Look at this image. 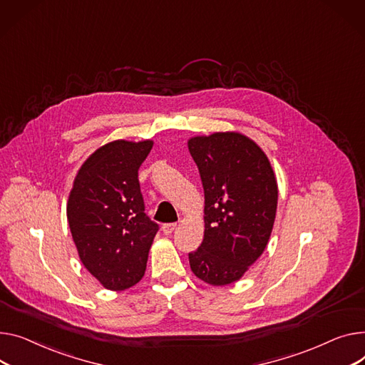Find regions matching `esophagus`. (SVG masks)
<instances>
[{
	"mask_svg": "<svg viewBox=\"0 0 365 365\" xmlns=\"http://www.w3.org/2000/svg\"><path fill=\"white\" fill-rule=\"evenodd\" d=\"M163 233L164 235H170V233H173V230L176 229V223H167V225H163Z\"/></svg>",
	"mask_w": 365,
	"mask_h": 365,
	"instance_id": "34e87169",
	"label": "esophagus"
}]
</instances>
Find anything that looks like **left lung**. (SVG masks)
I'll return each mask as SVG.
<instances>
[{
    "instance_id": "left-lung-1",
    "label": "left lung",
    "mask_w": 365,
    "mask_h": 365,
    "mask_svg": "<svg viewBox=\"0 0 365 365\" xmlns=\"http://www.w3.org/2000/svg\"><path fill=\"white\" fill-rule=\"evenodd\" d=\"M187 148L205 195L204 240L189 254L190 270L211 286L242 279L273 230L279 189L270 160L239 132L193 136Z\"/></svg>"
}]
</instances>
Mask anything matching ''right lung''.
Listing matches in <instances>:
<instances>
[{
	"instance_id": "add662e5",
	"label": "right lung",
	"mask_w": 365,
	"mask_h": 365,
	"mask_svg": "<svg viewBox=\"0 0 365 365\" xmlns=\"http://www.w3.org/2000/svg\"><path fill=\"white\" fill-rule=\"evenodd\" d=\"M154 142L117 139L92 153L73 180L67 220L85 269L106 289L135 286L147 270L157 223L145 214L138 170Z\"/></svg>"
}]
</instances>
